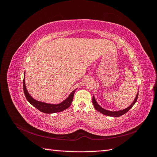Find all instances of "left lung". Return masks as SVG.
<instances>
[{
  "label": "left lung",
  "mask_w": 157,
  "mask_h": 157,
  "mask_svg": "<svg viewBox=\"0 0 157 157\" xmlns=\"http://www.w3.org/2000/svg\"><path fill=\"white\" fill-rule=\"evenodd\" d=\"M137 97H138V92L137 93V95H136L134 101H133V103L131 104V105L129 107H128L127 108L123 109V110L118 111H110L106 110V109L102 108L101 106L99 105V104L97 103V101L96 100V99H95L94 96H93V98H92V103L94 104V106L95 109H96V110H97L99 113H101L103 114V115H107V116L118 117L122 116V115H124V114H125L126 113H127L133 106H134V105L136 103V102L137 101Z\"/></svg>",
  "instance_id": "1"
}]
</instances>
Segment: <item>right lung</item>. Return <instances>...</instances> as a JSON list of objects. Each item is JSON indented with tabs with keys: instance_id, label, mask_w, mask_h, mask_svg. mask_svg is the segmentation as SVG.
Instances as JSON below:
<instances>
[{
	"instance_id": "1",
	"label": "right lung",
	"mask_w": 157,
	"mask_h": 157,
	"mask_svg": "<svg viewBox=\"0 0 157 157\" xmlns=\"http://www.w3.org/2000/svg\"><path fill=\"white\" fill-rule=\"evenodd\" d=\"M76 90L77 89L73 90V91L70 94L68 98L60 103H58V104L46 103L37 101L30 96V94L27 92V90L25 86V75H24V77H23V91H24L25 96L26 99H27V101H29L33 106H34L35 108H36L38 110H39L40 111L44 113L50 114V113L61 112V111H64L65 109H67L68 107H69L71 103L73 101L74 94Z\"/></svg>"
}]
</instances>
